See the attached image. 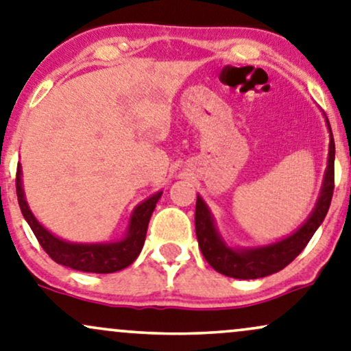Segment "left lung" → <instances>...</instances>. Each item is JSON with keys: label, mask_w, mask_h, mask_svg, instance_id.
<instances>
[{"label": "left lung", "mask_w": 351, "mask_h": 351, "mask_svg": "<svg viewBox=\"0 0 351 351\" xmlns=\"http://www.w3.org/2000/svg\"><path fill=\"white\" fill-rule=\"evenodd\" d=\"M324 114V112H322ZM326 117V114H324ZM329 129V154H327V167L322 179L321 192L316 206L308 216V219L298 227L293 234L285 239L277 240L269 245H259L252 248H235L224 242L217 230L215 216L204 199L197 195V209H195V230L199 250L213 269L234 279H259L284 269L293 261L303 248L306 247L317 227L322 224L329 211L332 193H334V159L335 145L332 136L329 119L326 117Z\"/></svg>", "instance_id": "1"}]
</instances>
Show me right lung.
<instances>
[{"mask_svg":"<svg viewBox=\"0 0 351 351\" xmlns=\"http://www.w3.org/2000/svg\"><path fill=\"white\" fill-rule=\"evenodd\" d=\"M17 189V202H19L21 211L24 215L27 224L30 226L36 240H38L42 248L54 259L58 265L67 266L71 269L82 272H95V274H111L124 267L130 266L142 252L149 217H152L154 208H156L158 199L161 198L162 192L159 190L152 197L136 204L132 211L129 226H127L125 235L114 242H97V243H74L67 242L51 234L42 222L34 216L29 203L25 199L24 185H22V169L21 165L17 167L16 177Z\"/></svg>","mask_w":351,"mask_h":351,"instance_id":"obj_1","label":"right lung"}]
</instances>
